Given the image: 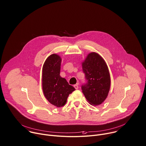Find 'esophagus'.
Here are the masks:
<instances>
[{
	"mask_svg": "<svg viewBox=\"0 0 146 146\" xmlns=\"http://www.w3.org/2000/svg\"><path fill=\"white\" fill-rule=\"evenodd\" d=\"M74 88H75L76 89H78V84L74 85Z\"/></svg>",
	"mask_w": 146,
	"mask_h": 146,
	"instance_id": "34e87169",
	"label": "esophagus"
}]
</instances>
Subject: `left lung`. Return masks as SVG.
Listing matches in <instances>:
<instances>
[{
    "label": "left lung",
    "mask_w": 146,
    "mask_h": 146,
    "mask_svg": "<svg viewBox=\"0 0 146 146\" xmlns=\"http://www.w3.org/2000/svg\"><path fill=\"white\" fill-rule=\"evenodd\" d=\"M88 82L82 86V92L93 106L101 104L106 99L110 89L111 78L108 66L97 53L91 52L82 62Z\"/></svg>",
    "instance_id": "1"
}]
</instances>
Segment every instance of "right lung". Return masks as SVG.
<instances>
[{
  "label": "right lung",
  "instance_id": "add662e5",
  "mask_svg": "<svg viewBox=\"0 0 146 146\" xmlns=\"http://www.w3.org/2000/svg\"><path fill=\"white\" fill-rule=\"evenodd\" d=\"M61 58L52 54L45 61L42 69V88L44 96L53 105L57 108L65 105L67 98L76 89L66 79L60 76Z\"/></svg>",
  "mask_w": 146,
  "mask_h": 146
}]
</instances>
